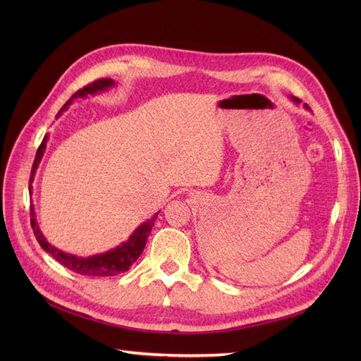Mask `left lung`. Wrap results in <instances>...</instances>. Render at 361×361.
<instances>
[{"label":"left lung","instance_id":"left-lung-1","mask_svg":"<svg viewBox=\"0 0 361 361\" xmlns=\"http://www.w3.org/2000/svg\"><path fill=\"white\" fill-rule=\"evenodd\" d=\"M292 99H293V102H297V104H300V102H301L300 97H293V96H292ZM304 105H305V108H310L307 104H304Z\"/></svg>","mask_w":361,"mask_h":361}]
</instances>
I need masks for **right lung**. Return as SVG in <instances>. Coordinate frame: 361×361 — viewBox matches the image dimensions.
<instances>
[{"instance_id":"right-lung-1","label":"right lung","mask_w":361,"mask_h":361,"mask_svg":"<svg viewBox=\"0 0 361 361\" xmlns=\"http://www.w3.org/2000/svg\"><path fill=\"white\" fill-rule=\"evenodd\" d=\"M114 84L113 80L110 78H101V80H96L90 84H87L82 89H80L76 93L72 94L71 99L61 106V110L59 111V114H61V111L66 110V108L72 104L73 99L76 97H82L89 93H96V92H101L105 90L106 87H111ZM45 146H47V137L42 140V143L36 152V159L35 164H32V169H31V174H30V191H31V182L32 178H35V173L36 169L40 162V158L43 155V152H45ZM30 214H31V227H32V232H35V236L37 239V243L40 244V247L48 251V253L56 259L57 262L63 267H66L68 269L76 272V274H81V276H89V277H110V276H117L120 272H125L128 271L130 267H133L134 262L140 257V255L143 253L145 245L147 238L152 232V227H154V223L157 220V215L152 216L150 220H147L146 223L141 224L137 231L130 235V238L128 239L126 243H123L120 247L108 251L105 255H99V256H93V257H76L72 255H66L63 253V251L57 250L56 247H52L45 236L42 235V232L39 231V226L36 223V218H35V209H32V206L30 207Z\"/></svg>"}]
</instances>
